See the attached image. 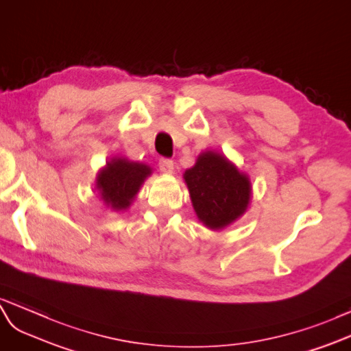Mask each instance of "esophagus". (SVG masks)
<instances>
[{
	"mask_svg": "<svg viewBox=\"0 0 351 351\" xmlns=\"http://www.w3.org/2000/svg\"><path fill=\"white\" fill-rule=\"evenodd\" d=\"M158 166H160V170L163 173H172L173 172V161L172 160H167V158H161L160 160V163H158Z\"/></svg>",
	"mask_w": 351,
	"mask_h": 351,
	"instance_id": "obj_1",
	"label": "esophagus"
}]
</instances>
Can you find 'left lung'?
<instances>
[{
    "instance_id": "obj_1",
    "label": "left lung",
    "mask_w": 351,
    "mask_h": 351,
    "mask_svg": "<svg viewBox=\"0 0 351 351\" xmlns=\"http://www.w3.org/2000/svg\"><path fill=\"white\" fill-rule=\"evenodd\" d=\"M184 181L197 218L212 231L231 226L249 208V175L218 151H203L195 165L185 170Z\"/></svg>"
}]
</instances>
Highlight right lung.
Wrapping results in <instances>:
<instances>
[{
	"instance_id": "add662e5",
	"label": "right lung",
	"mask_w": 351,
	"mask_h": 351,
	"mask_svg": "<svg viewBox=\"0 0 351 351\" xmlns=\"http://www.w3.org/2000/svg\"><path fill=\"white\" fill-rule=\"evenodd\" d=\"M151 173L152 169L148 165L115 156L97 172L96 190L106 208L121 212L130 208Z\"/></svg>"
}]
</instances>
